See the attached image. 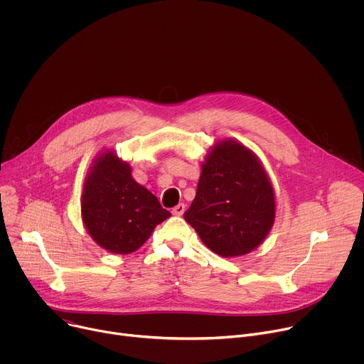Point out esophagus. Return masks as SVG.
Returning a JSON list of instances; mask_svg holds the SVG:
<instances>
[{
    "instance_id": "esophagus-1",
    "label": "esophagus",
    "mask_w": 364,
    "mask_h": 364,
    "mask_svg": "<svg viewBox=\"0 0 364 364\" xmlns=\"http://www.w3.org/2000/svg\"><path fill=\"white\" fill-rule=\"evenodd\" d=\"M184 212H186V205H184L183 203H180V204H177V205L174 207L171 213H173L174 216H183Z\"/></svg>"
}]
</instances>
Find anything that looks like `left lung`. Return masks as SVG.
I'll list each match as a JSON object with an SVG mask.
<instances>
[{
    "label": "left lung",
    "instance_id": "8db88e82",
    "mask_svg": "<svg viewBox=\"0 0 364 364\" xmlns=\"http://www.w3.org/2000/svg\"><path fill=\"white\" fill-rule=\"evenodd\" d=\"M275 213V190L257 155L232 138L215 142L184 213L201 242L223 257L247 255L265 240Z\"/></svg>",
    "mask_w": 364,
    "mask_h": 364
}]
</instances>
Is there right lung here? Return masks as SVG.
<instances>
[{
	"instance_id": "right-lung-1",
	"label": "right lung",
	"mask_w": 364,
	"mask_h": 364,
	"mask_svg": "<svg viewBox=\"0 0 364 364\" xmlns=\"http://www.w3.org/2000/svg\"><path fill=\"white\" fill-rule=\"evenodd\" d=\"M80 213L95 243L115 255L139 249L155 226L171 216L157 197L134 180L131 166L109 148L103 149L89 168Z\"/></svg>"
}]
</instances>
